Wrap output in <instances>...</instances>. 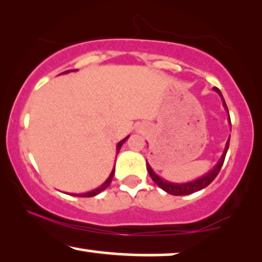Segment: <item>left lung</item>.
I'll return each instance as SVG.
<instances>
[{
	"label": "left lung",
	"instance_id": "8db88e82",
	"mask_svg": "<svg viewBox=\"0 0 262 262\" xmlns=\"http://www.w3.org/2000/svg\"><path fill=\"white\" fill-rule=\"evenodd\" d=\"M213 91H214V92H217L219 97L222 98L223 106H224L225 111L229 115L228 106H226L225 100H224V98H223L222 92L217 89V87H213ZM228 120H229V125L231 127V121H230V116H229ZM229 142H230V138L228 139V141H226L224 151H223V155L221 157V159H219L217 162V164H215V165L212 167L210 171L205 173V175H202L201 177H198V179H195L193 181H188V182H183V183L169 182V181L164 180L159 175H157V173L155 172V170L152 169L147 160H146V164H147V171L149 173V176L152 177L153 182H155L158 187L162 188L163 190H165L166 193H169L171 195H188V194L195 193V191H199V190L204 189V188H206L208 184H210L212 181H213L215 177H217V175L219 173V171H221V169L223 166V163H224L226 152H228V148H229Z\"/></svg>",
	"mask_w": 262,
	"mask_h": 262
}]
</instances>
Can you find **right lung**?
I'll list each match as a JSON object with an SVG mask.
<instances>
[{"label":"right lung","mask_w":262,"mask_h":262,"mask_svg":"<svg viewBox=\"0 0 262 262\" xmlns=\"http://www.w3.org/2000/svg\"><path fill=\"white\" fill-rule=\"evenodd\" d=\"M78 71V69H73V71H66V72H63V73H61V74H67V73H71V72H76ZM130 137V135H128V137H125L124 139H122V140L118 142L117 144V146H116V155H118V152H120V149H121V147H122V145L124 144L125 141H127V139ZM114 175H115V166L113 167V170H111V172H110V175H109V177H107V179L105 180V182H104L103 184H100V186L98 187V188H96V189H92V190H90V191H85V193H79V194H74V193H72V195L73 196H81V198H91V196H96V195H98L99 193H102L103 190H105L107 187L110 186V183H111V181H113V177H114Z\"/></svg>","instance_id":"obj_1"}]
</instances>
